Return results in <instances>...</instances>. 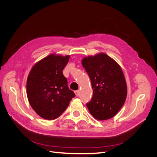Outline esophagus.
Segmentation results:
<instances>
[{"label": "esophagus", "instance_id": "esophagus-1", "mask_svg": "<svg viewBox=\"0 0 157 157\" xmlns=\"http://www.w3.org/2000/svg\"><path fill=\"white\" fill-rule=\"evenodd\" d=\"M75 94L76 95V96H78V95L80 94V91L79 90H76V91H75Z\"/></svg>", "mask_w": 157, "mask_h": 157}]
</instances>
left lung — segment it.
Wrapping results in <instances>:
<instances>
[{"mask_svg":"<svg viewBox=\"0 0 157 157\" xmlns=\"http://www.w3.org/2000/svg\"><path fill=\"white\" fill-rule=\"evenodd\" d=\"M82 65L91 80L93 96L86 104L90 114L98 121L113 118L124 105L127 86L121 66L104 53L85 57Z\"/></svg>","mask_w":157,"mask_h":157,"instance_id":"left-lung-1","label":"left lung"}]
</instances>
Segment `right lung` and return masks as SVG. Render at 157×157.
I'll return each mask as SVG.
<instances>
[{"mask_svg":"<svg viewBox=\"0 0 157 157\" xmlns=\"http://www.w3.org/2000/svg\"><path fill=\"white\" fill-rule=\"evenodd\" d=\"M69 58V55L52 54L36 62L28 75V100L37 115L44 119L59 117L75 96L63 75Z\"/></svg>","mask_w":157,"mask_h":157,"instance_id":"right-lung-1","label":"right lung"}]
</instances>
